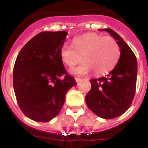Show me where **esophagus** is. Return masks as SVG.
I'll return each mask as SVG.
<instances>
[{"mask_svg": "<svg viewBox=\"0 0 148 148\" xmlns=\"http://www.w3.org/2000/svg\"><path fill=\"white\" fill-rule=\"evenodd\" d=\"M75 82H79V81L82 80V78H77V77H76V78H75Z\"/></svg>", "mask_w": 148, "mask_h": 148, "instance_id": "34e87169", "label": "esophagus"}]
</instances>
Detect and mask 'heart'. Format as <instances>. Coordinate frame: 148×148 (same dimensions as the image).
Masks as SVG:
<instances>
[{
	"mask_svg": "<svg viewBox=\"0 0 148 148\" xmlns=\"http://www.w3.org/2000/svg\"><path fill=\"white\" fill-rule=\"evenodd\" d=\"M60 56L69 67L75 66L82 57L83 62L70 70L73 74L87 75L92 71L95 75H102L116 66L120 57V47L112 36L87 34L75 38L73 45L63 44Z\"/></svg>",
	"mask_w": 148,
	"mask_h": 148,
	"instance_id": "b5f03b06",
	"label": "heart"
}]
</instances>
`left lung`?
<instances>
[{"label": "left lung", "mask_w": 148, "mask_h": 148, "mask_svg": "<svg viewBox=\"0 0 148 148\" xmlns=\"http://www.w3.org/2000/svg\"><path fill=\"white\" fill-rule=\"evenodd\" d=\"M101 31L109 32L117 40L120 57L108 75L90 81L91 89L85 101L89 109L95 115L110 119L121 116L131 105L136 87L137 61L135 54L119 35L111 29Z\"/></svg>", "instance_id": "1"}]
</instances>
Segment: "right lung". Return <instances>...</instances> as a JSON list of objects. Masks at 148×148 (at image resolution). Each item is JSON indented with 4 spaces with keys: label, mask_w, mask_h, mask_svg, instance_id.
<instances>
[{
    "label": "right lung",
    "mask_w": 148,
    "mask_h": 148,
    "mask_svg": "<svg viewBox=\"0 0 148 148\" xmlns=\"http://www.w3.org/2000/svg\"><path fill=\"white\" fill-rule=\"evenodd\" d=\"M67 32H42L24 45L13 68V87L18 106L30 119L47 122L59 113L65 95L76 85L60 56Z\"/></svg>",
    "instance_id": "right-lung-1"
}]
</instances>
